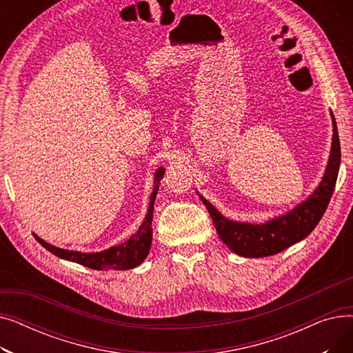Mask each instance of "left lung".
<instances>
[{"label": "left lung", "mask_w": 353, "mask_h": 353, "mask_svg": "<svg viewBox=\"0 0 353 353\" xmlns=\"http://www.w3.org/2000/svg\"><path fill=\"white\" fill-rule=\"evenodd\" d=\"M339 164L341 141L336 121L333 119L332 153L323 180L306 201L288 214L272 219L263 225L239 223L221 216L205 197L200 196V199L206 205L220 239L232 252L245 257L272 256L301 242L318 226L335 190Z\"/></svg>", "instance_id": "left-lung-1"}]
</instances>
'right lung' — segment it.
<instances>
[{"instance_id":"1","label":"right lung","mask_w":353,"mask_h":353,"mask_svg":"<svg viewBox=\"0 0 353 353\" xmlns=\"http://www.w3.org/2000/svg\"><path fill=\"white\" fill-rule=\"evenodd\" d=\"M164 176V169H160L154 174V184L156 188L150 197V206H148L147 216L143 221V225L130 237L127 242L110 248L108 250L100 252V253H81L74 250H64L60 248H55L52 245H48L43 239L35 236V240L43 248H46L52 254L59 256L61 259L70 262H76L79 265H83L88 269L94 270H127L139 266L148 254L152 246V220H153V209H154V200L159 190V183Z\"/></svg>"}]
</instances>
